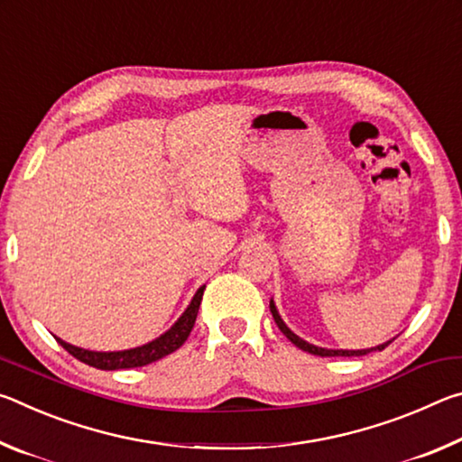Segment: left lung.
<instances>
[{
    "label": "left lung",
    "mask_w": 462,
    "mask_h": 462,
    "mask_svg": "<svg viewBox=\"0 0 462 462\" xmlns=\"http://www.w3.org/2000/svg\"><path fill=\"white\" fill-rule=\"evenodd\" d=\"M271 314H273V318H275V324L279 326V330L283 332L289 340H291L297 348H301V350H306V353H310V355H318V356H363V355H369V353H373V350H383L387 346V344L391 342H385V344H379V346H374V348H366V350H328V348H319V346H314V344H310V342H306V340H301L300 336H295L291 330H289V328L285 326V322L283 319H281V316H279V311H277V308H275V303L271 301Z\"/></svg>",
    "instance_id": "obj_1"
}]
</instances>
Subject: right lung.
Masks as SVG:
<instances>
[{
  "instance_id": "right-lung-1",
  "label": "right lung",
  "mask_w": 462,
  "mask_h": 462,
  "mask_svg": "<svg viewBox=\"0 0 462 462\" xmlns=\"http://www.w3.org/2000/svg\"><path fill=\"white\" fill-rule=\"evenodd\" d=\"M203 289H206V285L198 289V293L193 295L189 308L185 310V314L177 319L175 326L171 328L169 332L162 334L161 338L144 344V346L120 350V353H93V350L77 348V346H73V344L62 342L60 338H57V342L67 350L69 355H73L77 361H81L89 366H96V369H101V371L134 369V366H144L148 363H154L162 356L175 353V350L181 346L187 338H189L193 324H195V318H198V311H199Z\"/></svg>"
}]
</instances>
